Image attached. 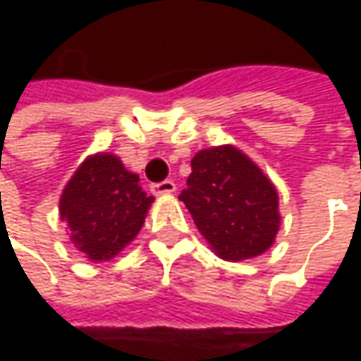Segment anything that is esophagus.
<instances>
[{
    "mask_svg": "<svg viewBox=\"0 0 361 361\" xmlns=\"http://www.w3.org/2000/svg\"><path fill=\"white\" fill-rule=\"evenodd\" d=\"M152 192H154L157 196H161V194H173V192H176V181L165 180L159 181V183H152Z\"/></svg>",
    "mask_w": 361,
    "mask_h": 361,
    "instance_id": "esophagus-1",
    "label": "esophagus"
}]
</instances>
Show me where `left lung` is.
Listing matches in <instances>:
<instances>
[{
	"instance_id": "obj_1",
	"label": "left lung",
	"mask_w": 361,
	"mask_h": 361,
	"mask_svg": "<svg viewBox=\"0 0 361 361\" xmlns=\"http://www.w3.org/2000/svg\"><path fill=\"white\" fill-rule=\"evenodd\" d=\"M180 200L213 252L226 261L263 255L280 230L276 185L232 144L194 154Z\"/></svg>"
}]
</instances>
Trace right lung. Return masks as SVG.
Listing matches in <instances>:
<instances>
[{
    "mask_svg": "<svg viewBox=\"0 0 361 361\" xmlns=\"http://www.w3.org/2000/svg\"><path fill=\"white\" fill-rule=\"evenodd\" d=\"M154 196H148L137 173L125 169L116 154L87 157L60 196V219L71 243L90 261H109L142 230Z\"/></svg>",
    "mask_w": 361,
    "mask_h": 361,
    "instance_id": "1",
    "label": "right lung"
}]
</instances>
